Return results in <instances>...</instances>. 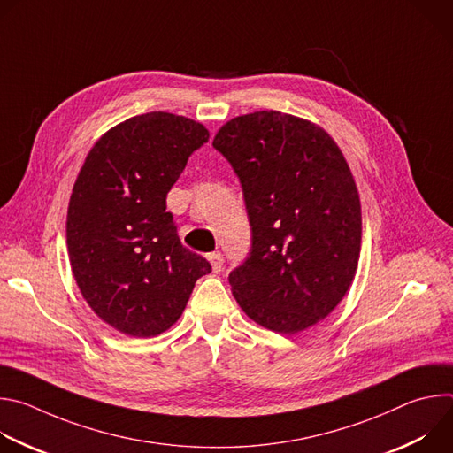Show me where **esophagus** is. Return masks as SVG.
I'll use <instances>...</instances> for the list:
<instances>
[{
    "mask_svg": "<svg viewBox=\"0 0 453 453\" xmlns=\"http://www.w3.org/2000/svg\"><path fill=\"white\" fill-rule=\"evenodd\" d=\"M208 260H210V264H211V269H213V273H220V271H222V265H224V257H222V252H220V250L210 252V254H208Z\"/></svg>",
    "mask_w": 453,
    "mask_h": 453,
    "instance_id": "34e87169",
    "label": "esophagus"
}]
</instances>
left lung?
<instances>
[{"label": "left lung", "mask_w": 453, "mask_h": 453, "mask_svg": "<svg viewBox=\"0 0 453 453\" xmlns=\"http://www.w3.org/2000/svg\"><path fill=\"white\" fill-rule=\"evenodd\" d=\"M213 147L240 179L250 252L229 274L240 308L283 335L332 313L353 283L362 213L353 173L325 128L280 111L220 127Z\"/></svg>", "instance_id": "8db88e82"}]
</instances>
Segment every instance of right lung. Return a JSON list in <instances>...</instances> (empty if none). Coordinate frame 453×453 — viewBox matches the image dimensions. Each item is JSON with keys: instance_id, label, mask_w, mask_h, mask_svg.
<instances>
[{"instance_id": "1", "label": "right lung", "mask_w": 453, "mask_h": 453, "mask_svg": "<svg viewBox=\"0 0 453 453\" xmlns=\"http://www.w3.org/2000/svg\"><path fill=\"white\" fill-rule=\"evenodd\" d=\"M208 140L203 123L154 111L112 127L79 172L66 219L72 271L91 310L119 334L166 332L211 273L166 211L188 157Z\"/></svg>"}]
</instances>
